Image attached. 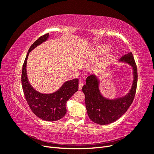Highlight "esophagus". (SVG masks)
I'll use <instances>...</instances> for the list:
<instances>
[{
	"label": "esophagus",
	"instance_id": "esophagus-1",
	"mask_svg": "<svg viewBox=\"0 0 154 154\" xmlns=\"http://www.w3.org/2000/svg\"><path fill=\"white\" fill-rule=\"evenodd\" d=\"M83 85V83L82 82H79V86H78V87H79V90H81V89H82Z\"/></svg>",
	"mask_w": 154,
	"mask_h": 154
}]
</instances>
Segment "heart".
Listing matches in <instances>:
<instances>
[{"label": "heart", "mask_w": 154, "mask_h": 154, "mask_svg": "<svg viewBox=\"0 0 154 154\" xmlns=\"http://www.w3.org/2000/svg\"><path fill=\"white\" fill-rule=\"evenodd\" d=\"M109 49V48L108 47V46H103V47H101L100 48V51L101 53H105L106 52V51H107Z\"/></svg>", "instance_id": "1"}]
</instances>
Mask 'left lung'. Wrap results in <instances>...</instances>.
<instances>
[{
	"mask_svg": "<svg viewBox=\"0 0 154 154\" xmlns=\"http://www.w3.org/2000/svg\"><path fill=\"white\" fill-rule=\"evenodd\" d=\"M132 67L134 80L132 86L127 94L116 99H107L101 95L99 89L100 80L95 75L88 76L86 84L82 87L85 94L86 109L88 117L97 124L108 125L118 120L127 112L132 103L136 94L137 83V69L131 52L119 59Z\"/></svg>",
	"mask_w": 154,
	"mask_h": 154,
	"instance_id": "8db88e82",
	"label": "left lung"
}]
</instances>
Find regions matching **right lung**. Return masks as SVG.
I'll return each instance as SVG.
<instances>
[{"label": "right lung", "mask_w": 154, "mask_h": 154, "mask_svg": "<svg viewBox=\"0 0 154 154\" xmlns=\"http://www.w3.org/2000/svg\"><path fill=\"white\" fill-rule=\"evenodd\" d=\"M49 36V33H47L40 36L31 45L23 64L21 80L26 100L32 112L42 119L54 122L62 119L66 115L67 101L78 90V79L75 78L66 82L57 91L51 94H42L36 91L31 85L26 71L29 53L47 40Z\"/></svg>", "instance_id": "right-lung-1"}]
</instances>
